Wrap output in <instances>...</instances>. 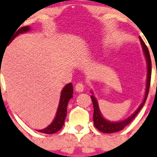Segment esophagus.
I'll list each match as a JSON object with an SVG mask.
<instances>
[{
    "label": "esophagus",
    "instance_id": "34e87169",
    "mask_svg": "<svg viewBox=\"0 0 157 157\" xmlns=\"http://www.w3.org/2000/svg\"><path fill=\"white\" fill-rule=\"evenodd\" d=\"M75 90L76 91L78 92V93H81L84 90V86H83V83L80 82V83H77L75 86Z\"/></svg>",
    "mask_w": 157,
    "mask_h": 157
}]
</instances>
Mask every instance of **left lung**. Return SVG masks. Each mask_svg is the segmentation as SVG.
Instances as JSON below:
<instances>
[{
  "instance_id": "obj_1",
  "label": "left lung",
  "mask_w": 157,
  "mask_h": 157,
  "mask_svg": "<svg viewBox=\"0 0 157 157\" xmlns=\"http://www.w3.org/2000/svg\"><path fill=\"white\" fill-rule=\"evenodd\" d=\"M140 41V43H141L142 47H143L144 53L145 57H146V60L147 62V87H146V93H145V97L144 99L143 102L141 103V105L139 106V108L136 110V112L131 115V117L127 118V119L124 120V121H119V122H110V121L105 120L103 117L101 115L100 112H99V105H98L97 101L95 99V97L93 96H91L92 102L93 104V123H94L95 127L97 128L99 131H100L102 133H110L113 132H117V131H119L121 130H122L125 126H127L128 124H129L131 121L134 120V118H135L136 115H137L140 110L141 109L143 105H144L145 102L147 100V96H148L149 93V89H150V79H151V59H150V53H149L148 48H147V45H145L144 42L143 41V39H141V37H139Z\"/></svg>"
}]
</instances>
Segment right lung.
Instances as JSON below:
<instances>
[{
  "instance_id": "1",
  "label": "right lung",
  "mask_w": 157,
  "mask_h": 157,
  "mask_svg": "<svg viewBox=\"0 0 157 157\" xmlns=\"http://www.w3.org/2000/svg\"><path fill=\"white\" fill-rule=\"evenodd\" d=\"M29 26H23V27H21L19 29L16 30V33L14 32L13 35V37L10 39V42H9V44L12 42L13 39L16 36H17L19 34H20V33H26V32L29 31ZM73 93H74V91H73L72 83H70L66 85V86H64V88L62 90V91H61L59 105H58L56 116H55V120L53 121V122H52L50 125H48L47 128L42 130H38V131H39V132L41 133H45V134H51L58 132V131L62 128V126L64 125V120H65L66 116H67V104H68L70 99L73 97Z\"/></svg>"
}]
</instances>
